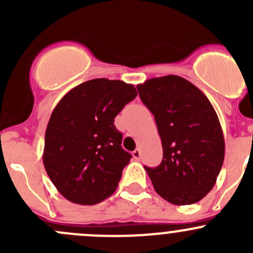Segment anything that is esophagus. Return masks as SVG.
<instances>
[{
  "mask_svg": "<svg viewBox=\"0 0 253 253\" xmlns=\"http://www.w3.org/2000/svg\"><path fill=\"white\" fill-rule=\"evenodd\" d=\"M132 155H133L134 159L138 160L139 158H141V149H139V148H137L136 150H133V153H132Z\"/></svg>",
  "mask_w": 253,
  "mask_h": 253,
  "instance_id": "34e87169",
  "label": "esophagus"
}]
</instances>
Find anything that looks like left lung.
<instances>
[{
  "label": "left lung",
  "mask_w": 253,
  "mask_h": 253,
  "mask_svg": "<svg viewBox=\"0 0 253 253\" xmlns=\"http://www.w3.org/2000/svg\"><path fill=\"white\" fill-rule=\"evenodd\" d=\"M137 89L162 139L160 165L144 167L154 190L172 205L198 202L215 185L225 154L213 105L197 86L174 75L148 79Z\"/></svg>",
  "instance_id": "1"
}]
</instances>
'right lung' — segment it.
Segmentation results:
<instances>
[{"label":"right lung","instance_id":"right-lung-1","mask_svg":"<svg viewBox=\"0 0 253 253\" xmlns=\"http://www.w3.org/2000/svg\"><path fill=\"white\" fill-rule=\"evenodd\" d=\"M136 96L132 84L96 78L71 89L53 109L42 162L70 202L96 205L116 191L132 155L122 149V133L114 121Z\"/></svg>","mask_w":253,"mask_h":253}]
</instances>
